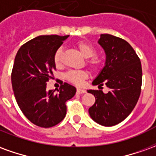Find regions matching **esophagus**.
Listing matches in <instances>:
<instances>
[{
  "label": "esophagus",
  "mask_w": 156,
  "mask_h": 156,
  "mask_svg": "<svg viewBox=\"0 0 156 156\" xmlns=\"http://www.w3.org/2000/svg\"><path fill=\"white\" fill-rule=\"evenodd\" d=\"M86 90L83 88H77V94H85Z\"/></svg>",
  "instance_id": "esophagus-1"
}]
</instances>
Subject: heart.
<instances>
[{
  "mask_svg": "<svg viewBox=\"0 0 156 156\" xmlns=\"http://www.w3.org/2000/svg\"><path fill=\"white\" fill-rule=\"evenodd\" d=\"M74 47L80 54L85 58H93L88 59V64L93 70H97L100 67L101 60L97 57H94L96 54L95 48L90 43L85 41H78L74 43ZM62 48H59L55 51L53 56V61L56 66H60L62 62ZM88 78V73L85 71H69L65 75V78L75 85H81L83 82Z\"/></svg>",
  "mask_w": 156,
  "mask_h": 156,
  "instance_id": "b5f03b06",
  "label": "heart"
}]
</instances>
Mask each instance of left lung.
Masks as SVG:
<instances>
[{
    "instance_id": "8db88e82",
    "label": "left lung",
    "mask_w": 156,
    "mask_h": 156,
    "mask_svg": "<svg viewBox=\"0 0 156 156\" xmlns=\"http://www.w3.org/2000/svg\"><path fill=\"white\" fill-rule=\"evenodd\" d=\"M98 43L106 55L105 67L92 84H105L110 91L88 90L94 95V105L88 109L92 119L103 126H114L129 115L140 98L142 68L140 58L124 39L101 34Z\"/></svg>"
}]
</instances>
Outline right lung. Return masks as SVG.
I'll return each mask as SVG.
<instances>
[{
  "instance_id": "1",
  "label": "right lung",
  "mask_w": 156,
  "mask_h": 156,
  "mask_svg": "<svg viewBox=\"0 0 156 156\" xmlns=\"http://www.w3.org/2000/svg\"><path fill=\"white\" fill-rule=\"evenodd\" d=\"M69 36H39L22 45L16 55L12 84L16 100L23 115L39 127L60 123L67 113L66 101L76 88L64 83L59 89L47 90V82L56 69L55 51Z\"/></svg>"
}]
</instances>
